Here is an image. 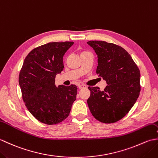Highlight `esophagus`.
<instances>
[{
	"label": "esophagus",
	"mask_w": 158,
	"mask_h": 158,
	"mask_svg": "<svg viewBox=\"0 0 158 158\" xmlns=\"http://www.w3.org/2000/svg\"><path fill=\"white\" fill-rule=\"evenodd\" d=\"M78 88L79 89H82V88H86V85H84V84H79L78 85Z\"/></svg>",
	"instance_id": "esophagus-1"
}]
</instances>
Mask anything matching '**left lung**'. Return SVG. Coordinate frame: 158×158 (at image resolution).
Returning <instances> with one entry per match:
<instances>
[{
	"instance_id": "1",
	"label": "left lung",
	"mask_w": 158,
	"mask_h": 158,
	"mask_svg": "<svg viewBox=\"0 0 158 158\" xmlns=\"http://www.w3.org/2000/svg\"><path fill=\"white\" fill-rule=\"evenodd\" d=\"M88 44L98 57L96 73L105 80L103 91L89 87L88 105L99 122L110 123L122 119L139 98L140 70L132 57L122 47L110 43L90 41Z\"/></svg>"
}]
</instances>
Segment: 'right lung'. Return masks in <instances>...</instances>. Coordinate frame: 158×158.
<instances>
[{
  "mask_svg": "<svg viewBox=\"0 0 158 158\" xmlns=\"http://www.w3.org/2000/svg\"><path fill=\"white\" fill-rule=\"evenodd\" d=\"M73 42H52L35 48L23 61L19 75L23 102L35 118L48 125L69 116L76 100L77 87L55 85L64 69L63 56Z\"/></svg>",
  "mask_w": 158,
  "mask_h": 158,
  "instance_id": "right-lung-1",
  "label": "right lung"
}]
</instances>
